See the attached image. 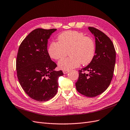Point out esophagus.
I'll return each instance as SVG.
<instances>
[{
  "instance_id": "34e87169",
  "label": "esophagus",
  "mask_w": 130,
  "mask_h": 130,
  "mask_svg": "<svg viewBox=\"0 0 130 130\" xmlns=\"http://www.w3.org/2000/svg\"><path fill=\"white\" fill-rule=\"evenodd\" d=\"M68 72H69L68 70H63V74H67Z\"/></svg>"
}]
</instances>
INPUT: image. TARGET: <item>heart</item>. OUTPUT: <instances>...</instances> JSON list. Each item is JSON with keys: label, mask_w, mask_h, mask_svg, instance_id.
Returning a JSON list of instances; mask_svg holds the SVG:
<instances>
[{"label": "heart", "mask_w": 130, "mask_h": 130, "mask_svg": "<svg viewBox=\"0 0 130 130\" xmlns=\"http://www.w3.org/2000/svg\"><path fill=\"white\" fill-rule=\"evenodd\" d=\"M57 40L58 42L50 43L48 53L51 58L57 60L64 57L67 52H69V57L62 58L58 62V68L62 70L78 67L81 63L87 65L95 56V42L83 33L76 31H66L59 35Z\"/></svg>", "instance_id": "obj_1"}]
</instances>
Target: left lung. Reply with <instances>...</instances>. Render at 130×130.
Masks as SVG:
<instances>
[{"label": "left lung", "instance_id": "8db88e82", "mask_svg": "<svg viewBox=\"0 0 130 130\" xmlns=\"http://www.w3.org/2000/svg\"><path fill=\"white\" fill-rule=\"evenodd\" d=\"M88 29L95 37V55L88 66L78 71L79 76L75 86L82 95L95 97L105 91L111 83L116 54L113 43L107 35L93 27H89ZM85 71L89 73L86 74Z\"/></svg>", "mask_w": 130, "mask_h": 130}]
</instances>
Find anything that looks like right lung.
<instances>
[{"label": "right lung", "mask_w": 130, "mask_h": 130, "mask_svg": "<svg viewBox=\"0 0 130 130\" xmlns=\"http://www.w3.org/2000/svg\"><path fill=\"white\" fill-rule=\"evenodd\" d=\"M56 29L38 28L22 41L16 60L17 77L21 87L32 99L46 101L57 92L58 77L62 70H54L57 65L49 56L48 40Z\"/></svg>", "instance_id": "right-lung-1"}]
</instances>
